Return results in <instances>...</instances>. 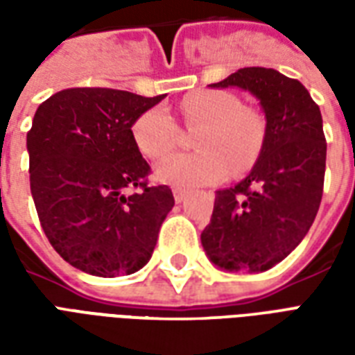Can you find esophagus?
I'll use <instances>...</instances> for the list:
<instances>
[{
  "mask_svg": "<svg viewBox=\"0 0 355 355\" xmlns=\"http://www.w3.org/2000/svg\"><path fill=\"white\" fill-rule=\"evenodd\" d=\"M173 196H175V201H177V203H182L186 196H188V192L182 190V188H173Z\"/></svg>",
  "mask_w": 355,
  "mask_h": 355,
  "instance_id": "esophagus-1",
  "label": "esophagus"
}]
</instances>
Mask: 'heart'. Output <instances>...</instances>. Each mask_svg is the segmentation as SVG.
<instances>
[{
    "mask_svg": "<svg viewBox=\"0 0 355 355\" xmlns=\"http://www.w3.org/2000/svg\"><path fill=\"white\" fill-rule=\"evenodd\" d=\"M186 127L196 129V152L165 157L155 167L162 182L182 188L215 184L253 169L266 142V119L253 106L241 104L238 94L223 89H200L180 102ZM135 144L150 159H159L178 144L180 129L163 106L142 112L132 121Z\"/></svg>",
    "mask_w": 355,
    "mask_h": 355,
    "instance_id": "b5f03b06",
    "label": "heart"
}]
</instances>
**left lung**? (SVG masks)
Returning a JSON list of instances; mask_svg holds the SVG:
<instances>
[{
	"label": "left lung",
	"mask_w": 355,
	"mask_h": 355,
	"mask_svg": "<svg viewBox=\"0 0 355 355\" xmlns=\"http://www.w3.org/2000/svg\"><path fill=\"white\" fill-rule=\"evenodd\" d=\"M211 87L251 91L266 116V142L251 173L216 192L201 245L224 270L264 272L304 239L318 215L327 157L320 106L300 81L261 66Z\"/></svg>",
	"instance_id": "8db88e82"
}]
</instances>
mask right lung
Segmentation results:
<instances>
[{"label":"right lung","mask_w":355,"mask_h":355,"mask_svg":"<svg viewBox=\"0 0 355 355\" xmlns=\"http://www.w3.org/2000/svg\"><path fill=\"white\" fill-rule=\"evenodd\" d=\"M163 96L73 87L35 112L26 137L35 211L55 251L85 274H135L154 253L175 198L148 184L131 127ZM127 187L137 192L125 196Z\"/></svg>","instance_id":"1"}]
</instances>
